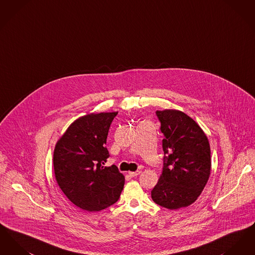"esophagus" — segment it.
I'll return each mask as SVG.
<instances>
[{
    "mask_svg": "<svg viewBox=\"0 0 255 255\" xmlns=\"http://www.w3.org/2000/svg\"><path fill=\"white\" fill-rule=\"evenodd\" d=\"M140 174V171L139 170H137V171H135V172H129V176L130 177H136L137 175H139Z\"/></svg>",
    "mask_w": 255,
    "mask_h": 255,
    "instance_id": "34e87169",
    "label": "esophagus"
}]
</instances>
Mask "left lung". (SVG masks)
I'll list each match as a JSON object with an SVG mask.
<instances>
[{
  "label": "left lung",
  "mask_w": 255,
  "mask_h": 255,
  "mask_svg": "<svg viewBox=\"0 0 255 255\" xmlns=\"http://www.w3.org/2000/svg\"><path fill=\"white\" fill-rule=\"evenodd\" d=\"M163 133V169L151 191L158 206L178 209L190 206L208 181L211 158L204 131L187 115L177 110L157 111Z\"/></svg>",
  "instance_id": "8db88e82"
}]
</instances>
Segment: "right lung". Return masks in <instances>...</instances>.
<instances>
[{"label":"right lung","mask_w":255,"mask_h":255,"mask_svg":"<svg viewBox=\"0 0 255 255\" xmlns=\"http://www.w3.org/2000/svg\"><path fill=\"white\" fill-rule=\"evenodd\" d=\"M118 112L91 114L68 128L55 146L54 174L61 190L87 211L114 205L124 186V176L116 165L103 166L110 154L106 140Z\"/></svg>","instance_id":"obj_1"}]
</instances>
